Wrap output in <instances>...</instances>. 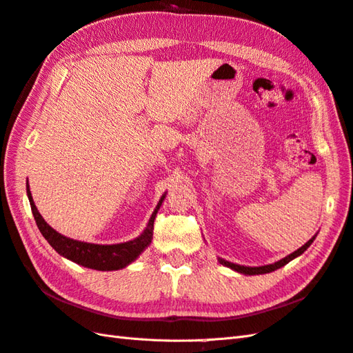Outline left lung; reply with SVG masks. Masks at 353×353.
Instances as JSON below:
<instances>
[{
  "label": "left lung",
  "mask_w": 353,
  "mask_h": 353,
  "mask_svg": "<svg viewBox=\"0 0 353 353\" xmlns=\"http://www.w3.org/2000/svg\"><path fill=\"white\" fill-rule=\"evenodd\" d=\"M314 237H316V236H314ZM314 237H312V239H310L309 241H307L304 246H301L300 249H296L295 252H292L291 255L285 256L283 259L277 261V263H274V264H268V265H263V267H245V265L232 264V263H230V261H225V259H222V258H218V259H219V263H221L222 265L230 267V268H232V270H236V271H239V273H241V274H249V276H254V274H265V273H271V271H274V270H277V268H280V267L286 265V264L289 263V261H292L294 258H296V256H300L301 254H304V250H307V248H309V246L312 245Z\"/></svg>",
  "instance_id": "8db88e82"
}]
</instances>
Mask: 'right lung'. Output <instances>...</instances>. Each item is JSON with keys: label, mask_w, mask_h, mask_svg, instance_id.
<instances>
[{"label": "right lung", "mask_w": 353, "mask_h": 353, "mask_svg": "<svg viewBox=\"0 0 353 353\" xmlns=\"http://www.w3.org/2000/svg\"><path fill=\"white\" fill-rule=\"evenodd\" d=\"M26 194H28V200L31 204L35 223H37L40 232L43 234V237L48 240L49 245L55 249L59 255L73 261V263L99 271L121 270L139 258L141 252L150 245L153 236V222H155L157 213L165 198V195H162L157 209L153 210L150 216L146 230H144L141 232V236H139L137 239L126 243H119V245H94V243H85L68 239L53 230L50 225L43 219V216L39 213L37 207H35L28 183H26Z\"/></svg>", "instance_id": "right-lung-1"}]
</instances>
